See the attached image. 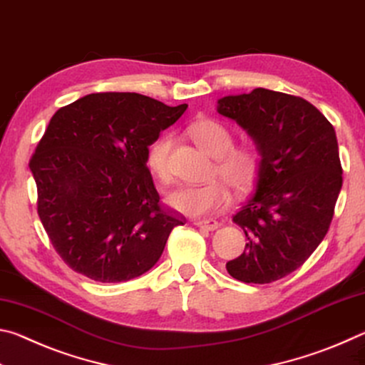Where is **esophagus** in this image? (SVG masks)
I'll list each match as a JSON object with an SVG mask.
<instances>
[{
	"label": "esophagus",
	"instance_id": "1",
	"mask_svg": "<svg viewBox=\"0 0 365 365\" xmlns=\"http://www.w3.org/2000/svg\"><path fill=\"white\" fill-rule=\"evenodd\" d=\"M193 224H195L196 227L206 228V230H215V228H219V222H217V220H212V219H201V220H195Z\"/></svg>",
	"mask_w": 365,
	"mask_h": 365
}]
</instances>
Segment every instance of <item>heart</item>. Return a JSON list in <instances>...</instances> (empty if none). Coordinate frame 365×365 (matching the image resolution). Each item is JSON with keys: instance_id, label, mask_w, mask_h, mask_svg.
<instances>
[{"instance_id": "b5f03b06", "label": "heart", "mask_w": 365, "mask_h": 365, "mask_svg": "<svg viewBox=\"0 0 365 365\" xmlns=\"http://www.w3.org/2000/svg\"><path fill=\"white\" fill-rule=\"evenodd\" d=\"M187 132L195 143L215 158L214 172L237 191L251 188L257 180L262 165V154L256 143L233 145V133L225 123L201 117L191 122ZM174 140L164 133L146 150V168L160 182L170 178V153ZM230 202V191L220 180L205 185H185L168 195V205L188 217H206L225 209Z\"/></svg>"}]
</instances>
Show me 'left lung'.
Listing matches in <instances>:
<instances>
[{
    "label": "left lung",
    "mask_w": 365,
    "mask_h": 365,
    "mask_svg": "<svg viewBox=\"0 0 365 365\" xmlns=\"http://www.w3.org/2000/svg\"><path fill=\"white\" fill-rule=\"evenodd\" d=\"M262 154L255 195L233 215L248 243L227 262L245 283L292 274L322 243L343 185L335 128L311 103L265 88L219 100Z\"/></svg>",
    "instance_id": "1"
}]
</instances>
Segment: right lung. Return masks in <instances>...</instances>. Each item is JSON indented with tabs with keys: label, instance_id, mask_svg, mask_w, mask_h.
<instances>
[{
	"label": "right lung",
	"instance_id": "obj_1",
	"mask_svg": "<svg viewBox=\"0 0 365 365\" xmlns=\"http://www.w3.org/2000/svg\"><path fill=\"white\" fill-rule=\"evenodd\" d=\"M188 104L138 93H91L56 110L29 168L36 211L61 259L101 283L127 282L159 261L185 217L160 206L145 158Z\"/></svg>",
	"mask_w": 365,
	"mask_h": 365
}]
</instances>
